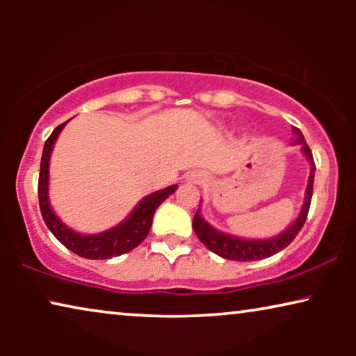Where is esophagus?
<instances>
[{
  "label": "esophagus",
  "mask_w": 356,
  "mask_h": 356,
  "mask_svg": "<svg viewBox=\"0 0 356 356\" xmlns=\"http://www.w3.org/2000/svg\"><path fill=\"white\" fill-rule=\"evenodd\" d=\"M188 181L196 183V184H202L204 181H206V175H202V173H191L188 177Z\"/></svg>",
  "instance_id": "1"
}]
</instances>
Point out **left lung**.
Segmentation results:
<instances>
[{
    "instance_id": "1",
    "label": "left lung",
    "mask_w": 356,
    "mask_h": 356,
    "mask_svg": "<svg viewBox=\"0 0 356 356\" xmlns=\"http://www.w3.org/2000/svg\"><path fill=\"white\" fill-rule=\"evenodd\" d=\"M293 134H295V140H291L290 144L300 145L301 154H303L309 162V178H308V184H306L305 201H303V206L300 209L298 217H296L284 232H280L279 235L254 240V238L233 236V235H228V233L217 230V228H213L211 223L204 220V217L201 216V209H197L196 216L193 218V228L194 232H196L199 240H201L202 245L206 246L209 251L216 252L217 256L223 257V259H230V261H241V262L259 261V259H266V257L274 256L282 250H285V248L295 240L296 235H298L301 230V227L305 225L306 216H308V211H309L311 197H313L316 165L313 160V154H311V149L308 147V144H306V140L303 138V133L293 126Z\"/></svg>"
}]
</instances>
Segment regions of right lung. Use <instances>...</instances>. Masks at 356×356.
<instances>
[{
    "label": "right lung",
    "mask_w": 356,
    "mask_h": 356,
    "mask_svg": "<svg viewBox=\"0 0 356 356\" xmlns=\"http://www.w3.org/2000/svg\"><path fill=\"white\" fill-rule=\"evenodd\" d=\"M67 121L58 126L50 134V138L45 140V145H43L40 175H38V202H40L43 220H45L47 227L50 228V232L56 236V240L63 246L76 252L77 256L86 257V259H110V257L121 256L124 252L133 251L149 235L157 207L170 194L177 191L178 184H172V186L160 189V191L147 194V196L136 204V207L123 222L108 228V230L92 233V235L72 230L53 211L50 204V194H48V186H50V157L58 136H60L63 128L67 124Z\"/></svg>",
    "instance_id": "1"
}]
</instances>
